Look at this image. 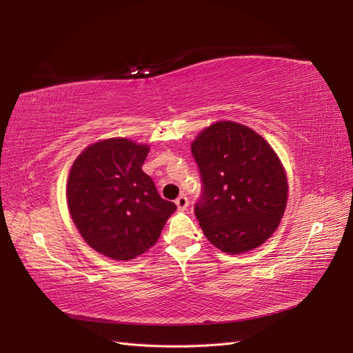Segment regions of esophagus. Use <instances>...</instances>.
I'll use <instances>...</instances> for the list:
<instances>
[{
    "label": "esophagus",
    "mask_w": 353,
    "mask_h": 353,
    "mask_svg": "<svg viewBox=\"0 0 353 353\" xmlns=\"http://www.w3.org/2000/svg\"><path fill=\"white\" fill-rule=\"evenodd\" d=\"M176 205H177L179 209H181V211H185V209L188 208V205H190L188 197H186V196H179L176 199Z\"/></svg>",
    "instance_id": "34e87169"
}]
</instances>
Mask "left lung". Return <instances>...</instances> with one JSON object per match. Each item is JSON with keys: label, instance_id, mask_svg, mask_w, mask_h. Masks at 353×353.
<instances>
[{"label": "left lung", "instance_id": "1", "mask_svg": "<svg viewBox=\"0 0 353 353\" xmlns=\"http://www.w3.org/2000/svg\"><path fill=\"white\" fill-rule=\"evenodd\" d=\"M201 194L194 214L220 250L256 249L279 226L287 206V176L268 142L247 125L220 121L191 145Z\"/></svg>", "mask_w": 353, "mask_h": 353}]
</instances>
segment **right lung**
I'll return each instance as SVG.
<instances>
[{
	"mask_svg": "<svg viewBox=\"0 0 353 353\" xmlns=\"http://www.w3.org/2000/svg\"><path fill=\"white\" fill-rule=\"evenodd\" d=\"M147 145L114 138L89 145L68 177V208L80 235L94 250L117 261L152 247L176 211L142 171Z\"/></svg>",
	"mask_w": 353,
	"mask_h": 353,
	"instance_id": "right-lung-1",
	"label": "right lung"
}]
</instances>
